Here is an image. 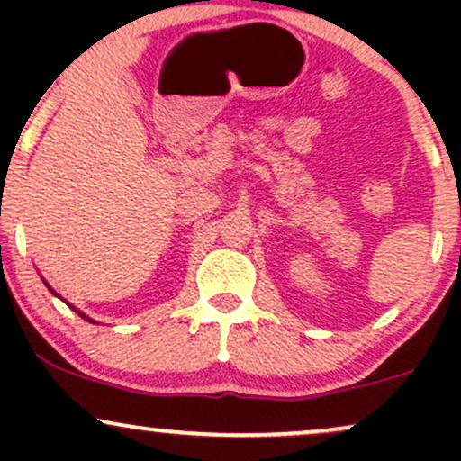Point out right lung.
Listing matches in <instances>:
<instances>
[{
  "instance_id": "right-lung-1",
  "label": "right lung",
  "mask_w": 461,
  "mask_h": 461,
  "mask_svg": "<svg viewBox=\"0 0 461 461\" xmlns=\"http://www.w3.org/2000/svg\"><path fill=\"white\" fill-rule=\"evenodd\" d=\"M43 282H45V279H43ZM45 285H47V288H50V290H51V294H56V293H54V288H51V285H50V284H47V282H45ZM56 297H58V294H56ZM65 303H67V301H65ZM67 305H68V308H71L73 312H77V314H79V316H82V319H86L88 322H95L93 319H88V316H86V314H84V312H79L77 308H73V305H71V303H67Z\"/></svg>"
}]
</instances>
